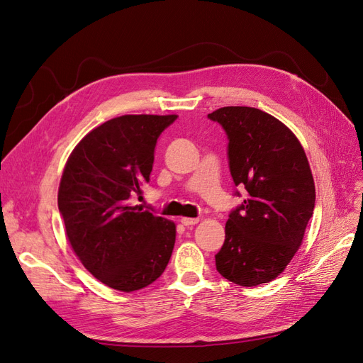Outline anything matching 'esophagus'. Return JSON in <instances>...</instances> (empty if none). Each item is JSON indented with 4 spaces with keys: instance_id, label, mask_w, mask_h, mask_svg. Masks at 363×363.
<instances>
[{
    "instance_id": "obj_1",
    "label": "esophagus",
    "mask_w": 363,
    "mask_h": 363,
    "mask_svg": "<svg viewBox=\"0 0 363 363\" xmlns=\"http://www.w3.org/2000/svg\"><path fill=\"white\" fill-rule=\"evenodd\" d=\"M199 221H200L199 218H182V219H180V223H182L183 225H186V227H192V225H195V224H199Z\"/></svg>"
}]
</instances>
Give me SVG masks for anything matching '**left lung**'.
I'll list each match as a JSON object with an SVG mask.
<instances>
[{
  "label": "left lung",
  "mask_w": 363,
  "mask_h": 363,
  "mask_svg": "<svg viewBox=\"0 0 363 363\" xmlns=\"http://www.w3.org/2000/svg\"><path fill=\"white\" fill-rule=\"evenodd\" d=\"M207 118L224 128L230 174L247 191L228 215L216 269L252 288L276 279L301 245L315 207L312 171L300 140L269 113L228 106Z\"/></svg>",
  "instance_id": "left-lung-1"
}]
</instances>
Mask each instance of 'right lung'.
I'll return each mask as SVG.
<instances>
[{"mask_svg":"<svg viewBox=\"0 0 363 363\" xmlns=\"http://www.w3.org/2000/svg\"><path fill=\"white\" fill-rule=\"evenodd\" d=\"M177 115H124L87 133L65 164L59 212L74 252L106 286L133 292L157 280L175 224L131 206L150 180L162 131Z\"/></svg>","mask_w":363,"mask_h":363,"instance_id":"right-lung-1","label":"right lung"}]
</instances>
